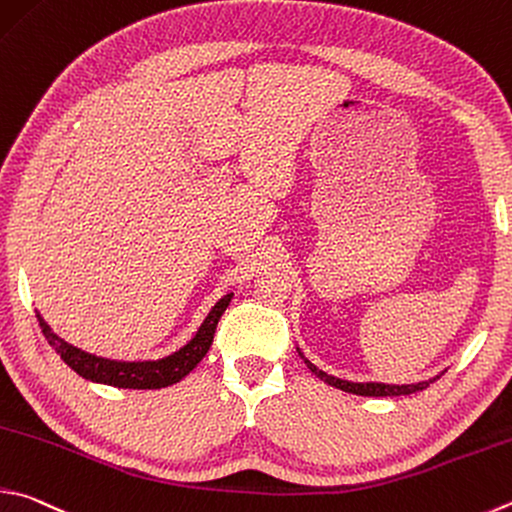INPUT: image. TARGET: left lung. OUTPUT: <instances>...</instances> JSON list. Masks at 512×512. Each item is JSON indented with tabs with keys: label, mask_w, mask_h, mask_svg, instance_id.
I'll use <instances>...</instances> for the list:
<instances>
[{
	"label": "left lung",
	"mask_w": 512,
	"mask_h": 512,
	"mask_svg": "<svg viewBox=\"0 0 512 512\" xmlns=\"http://www.w3.org/2000/svg\"><path fill=\"white\" fill-rule=\"evenodd\" d=\"M297 353H300V358L306 362V367H309L315 376H318L320 380H324V383L331 385V387H338L342 389V392H349V394H358V396H405V394H414V392H421V389L430 387V383H434L436 378L434 376L430 380H421V383H410V385H392V383H351V380H342L338 376H331L327 374V371H322L320 367H315L313 362L304 356L302 349L297 347Z\"/></svg>",
	"instance_id": "8db88e82"
}]
</instances>
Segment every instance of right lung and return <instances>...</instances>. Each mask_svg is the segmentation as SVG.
<instances>
[{
	"label": "right lung",
	"instance_id": "1",
	"mask_svg": "<svg viewBox=\"0 0 512 512\" xmlns=\"http://www.w3.org/2000/svg\"><path fill=\"white\" fill-rule=\"evenodd\" d=\"M232 295L235 293L224 295L215 306H212L197 333H194L181 349H176L170 356L159 360L100 358L94 356V353H87L69 345L67 340H62L58 333H53V329L46 324L40 313H37V322H40L44 338L49 340V345L55 349V353H58L78 376L91 380V383H102L120 389H161L179 383L181 378L188 376L203 360V356H206L212 345L217 324L221 320V315L228 309Z\"/></svg>",
	"mask_w": 512,
	"mask_h": 512
}]
</instances>
